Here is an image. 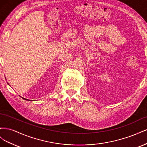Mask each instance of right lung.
Instances as JSON below:
<instances>
[{
  "mask_svg": "<svg viewBox=\"0 0 147 147\" xmlns=\"http://www.w3.org/2000/svg\"><path fill=\"white\" fill-rule=\"evenodd\" d=\"M20 97H21V96H20ZM22 98H23L24 100H28V101L30 100H29V99H25V98H24V97H22Z\"/></svg>",
  "mask_w": 147,
  "mask_h": 147,
  "instance_id": "obj_1",
  "label": "right lung"
}]
</instances>
